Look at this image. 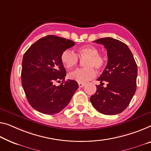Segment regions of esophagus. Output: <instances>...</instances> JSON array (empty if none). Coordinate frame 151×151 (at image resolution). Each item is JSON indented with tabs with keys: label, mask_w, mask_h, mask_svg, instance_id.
Here are the masks:
<instances>
[{
	"label": "esophagus",
	"mask_w": 151,
	"mask_h": 151,
	"mask_svg": "<svg viewBox=\"0 0 151 151\" xmlns=\"http://www.w3.org/2000/svg\"><path fill=\"white\" fill-rule=\"evenodd\" d=\"M78 86H79V87H80V88H82V87H83L85 86V83H80V82H79L78 83Z\"/></svg>",
	"instance_id": "34e87169"
}]
</instances>
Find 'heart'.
<instances>
[{
  "label": "heart",
  "instance_id": "heart-1",
  "mask_svg": "<svg viewBox=\"0 0 151 151\" xmlns=\"http://www.w3.org/2000/svg\"><path fill=\"white\" fill-rule=\"evenodd\" d=\"M99 49L96 46L85 45L78 48L77 55L69 50H65L61 53V60L63 65L67 69H71L77 65L79 58L86 59L83 61L86 68H80L69 74V78L78 82H86L96 76L94 68L99 70L104 68L106 59L105 57L99 53Z\"/></svg>",
  "mask_w": 151,
  "mask_h": 151
}]
</instances>
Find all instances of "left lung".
Instances as JSON below:
<instances>
[{"label":"left lung","mask_w":151,"mask_h":151,"mask_svg":"<svg viewBox=\"0 0 151 151\" xmlns=\"http://www.w3.org/2000/svg\"><path fill=\"white\" fill-rule=\"evenodd\" d=\"M94 42L103 45L107 51L108 61L97 79L105 88L96 85V91L90 97L92 105L100 113L113 115L124 111L129 105L136 90L137 65L126 44L113 38H100Z\"/></svg>","instance_id":"1"}]
</instances>
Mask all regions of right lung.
<instances>
[{
	"instance_id": "obj_1",
	"label": "right lung",
	"mask_w": 151,
	"mask_h": 151,
	"mask_svg": "<svg viewBox=\"0 0 151 151\" xmlns=\"http://www.w3.org/2000/svg\"><path fill=\"white\" fill-rule=\"evenodd\" d=\"M75 45L73 41L49 35L36 41L27 49L22 60V83L29 105L46 115L62 111L78 88L77 82L65 80L66 70L61 53ZM62 83L56 86L54 82Z\"/></svg>"
}]
</instances>
